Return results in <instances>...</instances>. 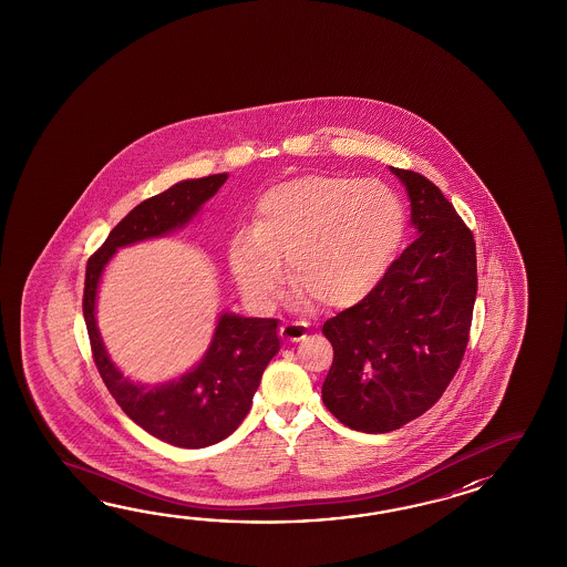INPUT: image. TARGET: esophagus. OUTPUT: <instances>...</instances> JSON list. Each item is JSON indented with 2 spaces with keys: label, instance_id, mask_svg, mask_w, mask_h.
Wrapping results in <instances>:
<instances>
[{
  "label": "esophagus",
  "instance_id": "obj_1",
  "mask_svg": "<svg viewBox=\"0 0 567 567\" xmlns=\"http://www.w3.org/2000/svg\"><path fill=\"white\" fill-rule=\"evenodd\" d=\"M279 334H281L284 340L298 342V340H303V338L308 337V330H306V326L288 322V324H284L281 328H279Z\"/></svg>",
  "mask_w": 567,
  "mask_h": 567
}]
</instances>
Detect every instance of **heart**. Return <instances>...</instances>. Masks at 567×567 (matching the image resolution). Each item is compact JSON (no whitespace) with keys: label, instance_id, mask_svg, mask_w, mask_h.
<instances>
[{"label":"heart","instance_id":"obj_1","mask_svg":"<svg viewBox=\"0 0 567 567\" xmlns=\"http://www.w3.org/2000/svg\"><path fill=\"white\" fill-rule=\"evenodd\" d=\"M403 235L405 208L383 182L306 174L259 198L255 227L230 241V271L249 300L267 303L284 255L298 303L350 308L385 278Z\"/></svg>","mask_w":567,"mask_h":567}]
</instances>
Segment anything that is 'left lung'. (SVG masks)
<instances>
[{"label":"left lung","instance_id":"1","mask_svg":"<svg viewBox=\"0 0 567 567\" xmlns=\"http://www.w3.org/2000/svg\"><path fill=\"white\" fill-rule=\"evenodd\" d=\"M405 184L417 239L364 298L326 320L334 349L322 401L338 422L386 434L420 417L458 373L476 300V243L434 182L391 168Z\"/></svg>","mask_w":567,"mask_h":567}]
</instances>
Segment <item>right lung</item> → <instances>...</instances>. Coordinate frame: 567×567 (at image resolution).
<instances>
[{"instance_id": "add662e5", "label": "right lung", "mask_w": 567, "mask_h": 567, "mask_svg": "<svg viewBox=\"0 0 567 567\" xmlns=\"http://www.w3.org/2000/svg\"><path fill=\"white\" fill-rule=\"evenodd\" d=\"M227 181V174L174 184L133 208L86 261L83 313L93 361L109 393L147 434L178 447L217 444L241 425L269 361L279 352L276 318L223 313L205 359L190 373L164 385L133 383L109 359L95 322L103 267L120 247L186 225Z\"/></svg>"}]
</instances>
